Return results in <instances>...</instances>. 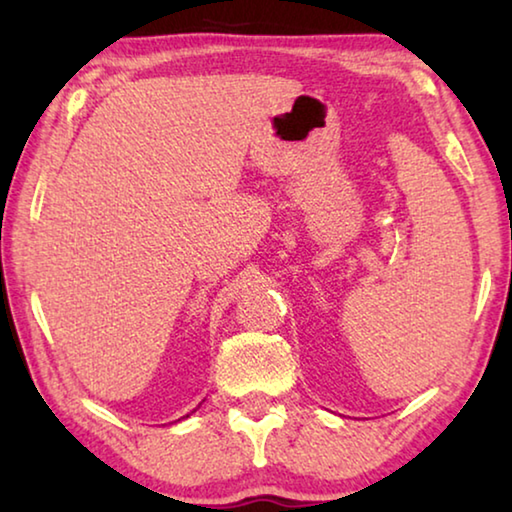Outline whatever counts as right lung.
<instances>
[{
    "label": "right lung",
    "mask_w": 512,
    "mask_h": 512,
    "mask_svg": "<svg viewBox=\"0 0 512 512\" xmlns=\"http://www.w3.org/2000/svg\"><path fill=\"white\" fill-rule=\"evenodd\" d=\"M185 418H187V415H185Z\"/></svg>",
    "instance_id": "obj_1"
}]
</instances>
